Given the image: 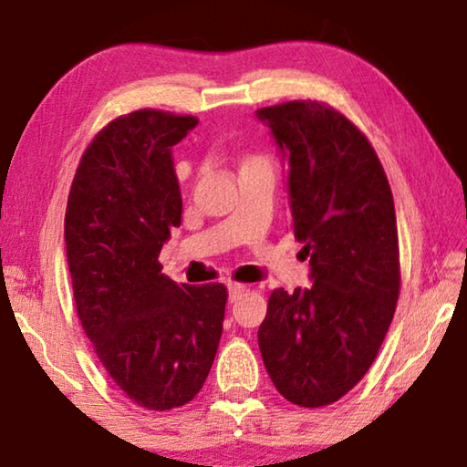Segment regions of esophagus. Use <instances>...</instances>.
<instances>
[{
  "instance_id": "esophagus-1",
  "label": "esophagus",
  "mask_w": 467,
  "mask_h": 467,
  "mask_svg": "<svg viewBox=\"0 0 467 467\" xmlns=\"http://www.w3.org/2000/svg\"><path fill=\"white\" fill-rule=\"evenodd\" d=\"M244 292H247V285H244V284H237V282L228 284V301H230V303L239 301V298H241V295H244Z\"/></svg>"
}]
</instances>
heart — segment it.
I'll use <instances>...</instances> for the list:
<instances>
[{
    "label": "heart",
    "mask_w": 467,
    "mask_h": 467,
    "mask_svg": "<svg viewBox=\"0 0 467 467\" xmlns=\"http://www.w3.org/2000/svg\"><path fill=\"white\" fill-rule=\"evenodd\" d=\"M252 160H258V158H250V160H247V161H252Z\"/></svg>",
    "instance_id": "heart-1"
}]
</instances>
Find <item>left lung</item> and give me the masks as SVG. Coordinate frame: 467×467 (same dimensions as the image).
Returning a JSON list of instances; mask_svg holds the SVG:
<instances>
[{
	"mask_svg": "<svg viewBox=\"0 0 467 467\" xmlns=\"http://www.w3.org/2000/svg\"><path fill=\"white\" fill-rule=\"evenodd\" d=\"M288 166L292 233L307 288L271 292L258 346L285 400L320 408L368 374L400 296L390 185L369 140L316 99L256 110Z\"/></svg>",
	"mask_w": 467,
	"mask_h": 467,
	"instance_id": "8db88e82",
	"label": "left lung"
}]
</instances>
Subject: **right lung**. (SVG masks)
<instances>
[{
	"mask_svg": "<svg viewBox=\"0 0 467 467\" xmlns=\"http://www.w3.org/2000/svg\"><path fill=\"white\" fill-rule=\"evenodd\" d=\"M192 115L136 110L110 121L80 160L66 209L74 303L99 363L147 410L192 401L222 337L226 288L175 284L158 256L182 226L172 147Z\"/></svg>",
	"mask_w": 467,
	"mask_h": 467,
	"instance_id": "right-lung-1",
	"label": "right lung"
}]
</instances>
